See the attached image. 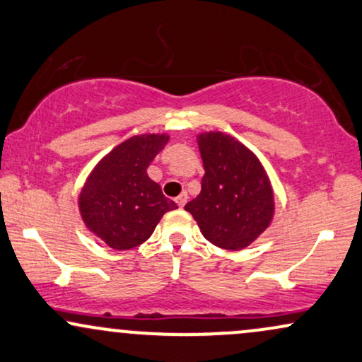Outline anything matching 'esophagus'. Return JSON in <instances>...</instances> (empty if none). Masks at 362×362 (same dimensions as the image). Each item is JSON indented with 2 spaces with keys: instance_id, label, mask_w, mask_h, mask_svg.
<instances>
[{
  "instance_id": "34e87169",
  "label": "esophagus",
  "mask_w": 362,
  "mask_h": 362,
  "mask_svg": "<svg viewBox=\"0 0 362 362\" xmlns=\"http://www.w3.org/2000/svg\"><path fill=\"white\" fill-rule=\"evenodd\" d=\"M175 202H177V206H178V207H184L185 204H187V194L184 192V194L178 195V197L175 199Z\"/></svg>"
}]
</instances>
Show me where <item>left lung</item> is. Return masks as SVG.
Here are the masks:
<instances>
[{
    "label": "left lung",
    "mask_w": 362,
    "mask_h": 362,
    "mask_svg": "<svg viewBox=\"0 0 362 362\" xmlns=\"http://www.w3.org/2000/svg\"><path fill=\"white\" fill-rule=\"evenodd\" d=\"M206 175L202 190L185 206L209 243L241 251L275 217V192L259 158L245 143L223 132L197 134Z\"/></svg>",
    "instance_id": "1"
}]
</instances>
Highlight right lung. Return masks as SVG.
<instances>
[{"mask_svg":"<svg viewBox=\"0 0 362 362\" xmlns=\"http://www.w3.org/2000/svg\"><path fill=\"white\" fill-rule=\"evenodd\" d=\"M168 139V133L134 134L104 155L87 175L77 197L81 219L112 250L145 243L165 212L177 209L146 173Z\"/></svg>","mask_w":362,"mask_h":362,"instance_id":"obj_1","label":"right lung"}]
</instances>
